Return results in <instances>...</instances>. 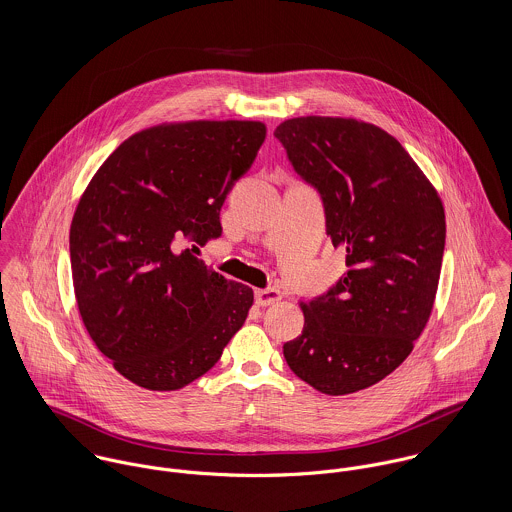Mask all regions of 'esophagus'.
Wrapping results in <instances>:
<instances>
[{
  "mask_svg": "<svg viewBox=\"0 0 512 512\" xmlns=\"http://www.w3.org/2000/svg\"><path fill=\"white\" fill-rule=\"evenodd\" d=\"M280 299H282V293L278 292V290H258V292H256V303H258L260 307L274 305V303H278Z\"/></svg>",
  "mask_w": 512,
  "mask_h": 512,
  "instance_id": "34e87169",
  "label": "esophagus"
}]
</instances>
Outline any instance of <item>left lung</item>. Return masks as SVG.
<instances>
[{
    "label": "left lung",
    "mask_w": 512,
    "mask_h": 512,
    "mask_svg": "<svg viewBox=\"0 0 512 512\" xmlns=\"http://www.w3.org/2000/svg\"><path fill=\"white\" fill-rule=\"evenodd\" d=\"M274 136L319 191L327 236L349 268L325 295L301 303L305 325L284 357L315 390L353 394L402 365L432 315L443 205L408 151L374 124L301 116Z\"/></svg>",
    "instance_id": "obj_1"
}]
</instances>
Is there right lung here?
Here are the masks:
<instances>
[{"label": "right lung", "instance_id": "right-lung-1", "mask_svg": "<svg viewBox=\"0 0 512 512\" xmlns=\"http://www.w3.org/2000/svg\"><path fill=\"white\" fill-rule=\"evenodd\" d=\"M266 126L193 120L146 128L100 165L71 224L82 323L114 368L147 390H179L244 325L252 288L197 258L217 238L220 207L256 159Z\"/></svg>", "mask_w": 512, "mask_h": 512}]
</instances>
